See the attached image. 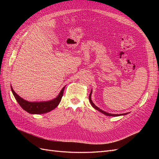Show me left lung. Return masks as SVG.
Masks as SVG:
<instances>
[{
    "label": "left lung",
    "instance_id": "obj_1",
    "mask_svg": "<svg viewBox=\"0 0 159 159\" xmlns=\"http://www.w3.org/2000/svg\"><path fill=\"white\" fill-rule=\"evenodd\" d=\"M91 93H92V91H91V93H90V94H89V102H90L91 105H92V107H93L94 109H95L96 110L99 111V112L103 113L104 115H107V116H112V117H117V116H119V115H127V114L128 113H123V114H111V113H109L105 112V111H103V110H102V109H100L99 107H98L97 106H96V105L93 103L92 100H91Z\"/></svg>",
    "mask_w": 159,
    "mask_h": 159
}]
</instances>
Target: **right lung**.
<instances>
[{
  "label": "right lung",
  "instance_id": "obj_1",
  "mask_svg": "<svg viewBox=\"0 0 159 159\" xmlns=\"http://www.w3.org/2000/svg\"><path fill=\"white\" fill-rule=\"evenodd\" d=\"M65 87L62 88L60 91L59 95L54 99L47 102H31L20 98L15 91H14L11 86L12 92L17 102L20 105V107L25 110L26 111L30 114H43L47 112H50V111L54 109L61 102L62 96H63L64 90Z\"/></svg>",
  "mask_w": 159,
  "mask_h": 159
}]
</instances>
